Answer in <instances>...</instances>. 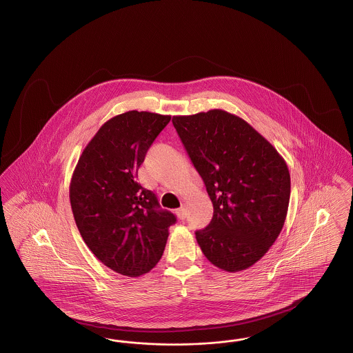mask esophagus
I'll list each match as a JSON object with an SVG mask.
<instances>
[{
  "mask_svg": "<svg viewBox=\"0 0 353 353\" xmlns=\"http://www.w3.org/2000/svg\"><path fill=\"white\" fill-rule=\"evenodd\" d=\"M176 214H177V216H179V219H181V221L185 219V218H186V215H188V214H186V210H185V208H180V209H177V210H176Z\"/></svg>",
  "mask_w": 353,
  "mask_h": 353,
  "instance_id": "obj_1",
  "label": "esophagus"
}]
</instances>
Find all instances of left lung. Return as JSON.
<instances>
[{
  "label": "left lung",
  "mask_w": 353,
  "mask_h": 353,
  "mask_svg": "<svg viewBox=\"0 0 353 353\" xmlns=\"http://www.w3.org/2000/svg\"><path fill=\"white\" fill-rule=\"evenodd\" d=\"M173 126L214 206L198 245L216 268L252 267L279 238L290 199L286 161L243 118L222 109L174 115Z\"/></svg>",
  "instance_id": "8db88e82"
}]
</instances>
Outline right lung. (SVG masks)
I'll list each match as a JSON object with an SVG mask.
<instances>
[{"label": "right lung", "mask_w": 353, "mask_h": 353, "mask_svg": "<svg viewBox=\"0 0 353 353\" xmlns=\"http://www.w3.org/2000/svg\"><path fill=\"white\" fill-rule=\"evenodd\" d=\"M170 115L131 110L99 127L80 155L70 183L76 226L99 261L127 277L155 267L176 216L160 210L138 170Z\"/></svg>", "instance_id": "obj_1"}]
</instances>
